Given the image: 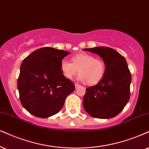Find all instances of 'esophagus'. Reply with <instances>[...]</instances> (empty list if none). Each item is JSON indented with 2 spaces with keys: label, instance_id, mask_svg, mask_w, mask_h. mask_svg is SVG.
Instances as JSON below:
<instances>
[{
  "label": "esophagus",
  "instance_id": "1",
  "mask_svg": "<svg viewBox=\"0 0 149 149\" xmlns=\"http://www.w3.org/2000/svg\"><path fill=\"white\" fill-rule=\"evenodd\" d=\"M74 86H75V88H77L79 87L80 85H79V84H75Z\"/></svg>",
  "mask_w": 149,
  "mask_h": 149
}]
</instances>
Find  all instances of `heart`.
<instances>
[{
	"label": "heart",
	"mask_w": 149,
	"mask_h": 149,
	"mask_svg": "<svg viewBox=\"0 0 149 149\" xmlns=\"http://www.w3.org/2000/svg\"><path fill=\"white\" fill-rule=\"evenodd\" d=\"M61 70L66 79H71L77 74L79 80L87 81L91 85L98 83L105 73V65L102 60L95 58L93 55L80 53L72 57V62L65 59L61 61Z\"/></svg>",
	"instance_id": "heart-1"
}]
</instances>
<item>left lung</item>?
Returning a JSON list of instances; mask_svg holds the SVG:
<instances>
[{
	"label": "left lung",
	"instance_id": "1",
	"mask_svg": "<svg viewBox=\"0 0 149 149\" xmlns=\"http://www.w3.org/2000/svg\"><path fill=\"white\" fill-rule=\"evenodd\" d=\"M83 50L100 56L105 64V73L97 85L86 88L83 106L95 118L110 119L124 109L130 98L131 74L125 58L108 47Z\"/></svg>",
	"mask_w": 149,
	"mask_h": 149
}]
</instances>
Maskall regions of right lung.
Segmentation results:
<instances>
[{"label": "right lung", "mask_w": 149, "mask_h": 149, "mask_svg": "<svg viewBox=\"0 0 149 149\" xmlns=\"http://www.w3.org/2000/svg\"><path fill=\"white\" fill-rule=\"evenodd\" d=\"M70 53L43 47L23 61L17 88L22 106L32 115L41 118L55 115L74 91V84L61 70V61Z\"/></svg>", "instance_id": "add662e5"}]
</instances>
